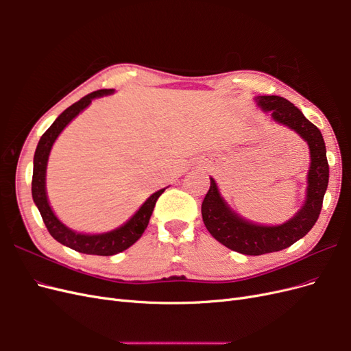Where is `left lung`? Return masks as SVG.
Instances as JSON below:
<instances>
[{
    "mask_svg": "<svg viewBox=\"0 0 351 351\" xmlns=\"http://www.w3.org/2000/svg\"><path fill=\"white\" fill-rule=\"evenodd\" d=\"M258 107L269 112L272 120L289 127L309 146L311 165L307 171V187L303 206L289 221L278 226H263L252 222L231 209L222 197L218 184L210 177V187L202 202V218L215 240L226 247L250 256L290 247L312 230L321 214L322 200L328 187L329 167L326 147L321 130L306 119L294 105L275 95L256 97Z\"/></svg>",
    "mask_w": 351,
    "mask_h": 351,
    "instance_id": "obj_1",
    "label": "left lung"
}]
</instances>
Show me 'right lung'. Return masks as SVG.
<instances>
[{
	"mask_svg": "<svg viewBox=\"0 0 351 351\" xmlns=\"http://www.w3.org/2000/svg\"><path fill=\"white\" fill-rule=\"evenodd\" d=\"M114 89H101L92 92L86 97H83L76 104H73L66 111H62L57 120L51 124L49 129L42 134L38 142L35 156H34V177H32V197H34L35 205L38 206L40 217L44 219L49 234L54 237L58 243L64 246L86 254H98V256H111L125 249H129L143 234L147 224H149L151 215L154 212L158 197L164 193L161 189L151 195L145 200V204L134 212V215L125 221L119 228H114L107 232H99V234H84L69 228L66 224L58 219V217L52 210L49 200L47 196V165L48 158L52 149V145L56 143L57 137L61 132L76 119V117L88 108L95 98L107 97L112 95Z\"/></svg>",
	"mask_w": 351,
	"mask_h": 351,
	"instance_id": "add662e5",
	"label": "right lung"
}]
</instances>
